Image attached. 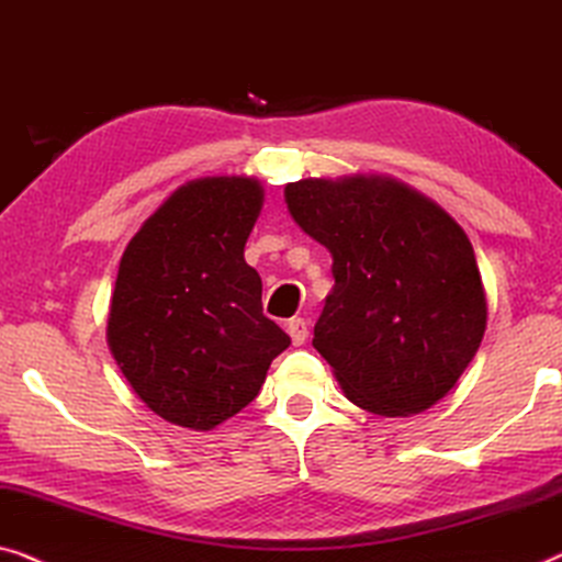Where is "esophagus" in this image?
Here are the masks:
<instances>
[{"instance_id": "34e87169", "label": "esophagus", "mask_w": 562, "mask_h": 562, "mask_svg": "<svg viewBox=\"0 0 562 562\" xmlns=\"http://www.w3.org/2000/svg\"><path fill=\"white\" fill-rule=\"evenodd\" d=\"M288 334L292 338V344L295 346H303L305 338H307V323L303 318H292L288 323Z\"/></svg>"}]
</instances>
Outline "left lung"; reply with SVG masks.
Wrapping results in <instances>:
<instances>
[{"label": "left lung", "instance_id": "left-lung-1", "mask_svg": "<svg viewBox=\"0 0 562 562\" xmlns=\"http://www.w3.org/2000/svg\"><path fill=\"white\" fill-rule=\"evenodd\" d=\"M290 216L334 257L313 346L346 400L409 417L446 397L479 351L486 290L446 209L382 172L284 186Z\"/></svg>", "mask_w": 562, "mask_h": 562}]
</instances>
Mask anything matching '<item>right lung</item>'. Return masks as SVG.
I'll return each mask as SVG.
<instances>
[{"label":"right lung","instance_id":"right-lung-1","mask_svg":"<svg viewBox=\"0 0 562 562\" xmlns=\"http://www.w3.org/2000/svg\"><path fill=\"white\" fill-rule=\"evenodd\" d=\"M265 205L249 176L188 180L126 244L106 318L109 351L162 420L213 430L241 413L290 336L262 313L244 259Z\"/></svg>","mask_w":562,"mask_h":562}]
</instances>
